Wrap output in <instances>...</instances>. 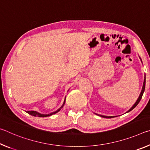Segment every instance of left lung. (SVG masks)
<instances>
[{"label": "left lung", "instance_id": "left-lung-1", "mask_svg": "<svg viewBox=\"0 0 150 150\" xmlns=\"http://www.w3.org/2000/svg\"><path fill=\"white\" fill-rule=\"evenodd\" d=\"M139 58H140V57H139ZM140 59H141V58H140ZM141 61H142V59H141ZM145 87H146V75H145V77H144V84H143V87H142V91H141V93H140V95H139L138 98V99H137L136 102L135 103H134V105L132 106V108L130 109V110H128V112H130V111H131L132 110H133V109H134V108H135L137 105H138V103H139V101H140L141 98H142V95H143L144 91H145ZM96 115H97V114H96ZM97 115L101 116V117L106 118H110L115 117V116H103V115Z\"/></svg>", "mask_w": 150, "mask_h": 150}]
</instances>
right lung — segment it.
I'll list each match as a JSON object with an SVG mask.
<instances>
[{"mask_svg": "<svg viewBox=\"0 0 150 150\" xmlns=\"http://www.w3.org/2000/svg\"><path fill=\"white\" fill-rule=\"evenodd\" d=\"M65 98L64 102H63V104L62 105V106H61V107H60L59 109H57V110L56 111L54 112H52V113H50V114H48V115H44V114H40V113H39V112H36V111H34V110L27 111L26 112H27V113H28L29 115H30L34 116H38V117H47V116H52V115H54V114L58 112H59V111L61 110V108H63V106H64V105H65Z\"/></svg>", "mask_w": 150, "mask_h": 150, "instance_id": "add662e5", "label": "right lung"}]
</instances>
